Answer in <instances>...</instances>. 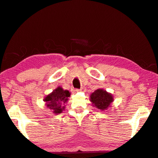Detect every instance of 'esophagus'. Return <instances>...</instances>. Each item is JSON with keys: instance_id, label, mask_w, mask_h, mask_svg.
I'll list each match as a JSON object with an SVG mask.
<instances>
[{"instance_id": "34e87169", "label": "esophagus", "mask_w": 158, "mask_h": 158, "mask_svg": "<svg viewBox=\"0 0 158 158\" xmlns=\"http://www.w3.org/2000/svg\"><path fill=\"white\" fill-rule=\"evenodd\" d=\"M76 90L77 91H84L85 90V88H81V89H77Z\"/></svg>"}]
</instances>
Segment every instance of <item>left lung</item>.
Listing matches in <instances>:
<instances>
[{"instance_id": "1", "label": "left lung", "mask_w": 158, "mask_h": 158, "mask_svg": "<svg viewBox=\"0 0 158 158\" xmlns=\"http://www.w3.org/2000/svg\"><path fill=\"white\" fill-rule=\"evenodd\" d=\"M90 101L96 108L105 110L110 106L113 101V97L103 89H98L90 95Z\"/></svg>"}]
</instances>
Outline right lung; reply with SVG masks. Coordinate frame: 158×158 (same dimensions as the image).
<instances>
[{
    "label": "right lung",
    "instance_id": "1",
    "mask_svg": "<svg viewBox=\"0 0 158 158\" xmlns=\"http://www.w3.org/2000/svg\"><path fill=\"white\" fill-rule=\"evenodd\" d=\"M70 93L68 90H64L61 87H58L52 91L51 94L48 95L44 98L46 107L52 110L54 114L61 113L65 109L63 105L68 100Z\"/></svg>",
    "mask_w": 158,
    "mask_h": 158
}]
</instances>
